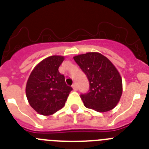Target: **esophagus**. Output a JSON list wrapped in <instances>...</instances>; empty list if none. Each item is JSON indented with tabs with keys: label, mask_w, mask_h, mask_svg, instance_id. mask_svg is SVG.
Returning a JSON list of instances; mask_svg holds the SVG:
<instances>
[{
	"label": "esophagus",
	"mask_w": 149,
	"mask_h": 149,
	"mask_svg": "<svg viewBox=\"0 0 149 149\" xmlns=\"http://www.w3.org/2000/svg\"><path fill=\"white\" fill-rule=\"evenodd\" d=\"M72 89L74 90V91H77V86L76 83H74V84L72 85Z\"/></svg>",
	"instance_id": "34e87169"
}]
</instances>
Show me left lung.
<instances>
[{
	"instance_id": "1",
	"label": "left lung",
	"mask_w": 149,
	"mask_h": 149,
	"mask_svg": "<svg viewBox=\"0 0 149 149\" xmlns=\"http://www.w3.org/2000/svg\"><path fill=\"white\" fill-rule=\"evenodd\" d=\"M89 81V92L81 95L85 107L107 112L116 107L123 92L120 72L105 56L88 52L73 57Z\"/></svg>"
}]
</instances>
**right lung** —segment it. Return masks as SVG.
<instances>
[{"label":"right lung","instance_id":"obj_1","mask_svg":"<svg viewBox=\"0 0 149 149\" xmlns=\"http://www.w3.org/2000/svg\"><path fill=\"white\" fill-rule=\"evenodd\" d=\"M63 60V56H50L39 62L30 73L26 95L30 106L39 114L49 116L61 109L72 90L58 70Z\"/></svg>","mask_w":149,"mask_h":149}]
</instances>
